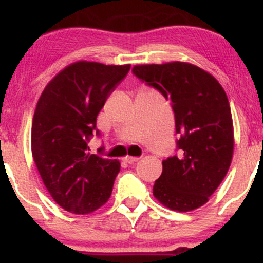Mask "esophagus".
<instances>
[{
	"instance_id": "esophagus-1",
	"label": "esophagus",
	"mask_w": 263,
	"mask_h": 263,
	"mask_svg": "<svg viewBox=\"0 0 263 263\" xmlns=\"http://www.w3.org/2000/svg\"><path fill=\"white\" fill-rule=\"evenodd\" d=\"M138 157H131V156H126L125 158H123V161H125L126 163H135V162H137L138 161Z\"/></svg>"
}]
</instances>
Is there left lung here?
Returning <instances> with one entry per match:
<instances>
[{"label": "left lung", "mask_w": 263, "mask_h": 263, "mask_svg": "<svg viewBox=\"0 0 263 263\" xmlns=\"http://www.w3.org/2000/svg\"><path fill=\"white\" fill-rule=\"evenodd\" d=\"M134 74L173 104L179 156L162 162L153 195L168 209L203 206L218 189L234 155V125L228 96L210 73L185 62L135 65Z\"/></svg>", "instance_id": "left-lung-1"}]
</instances>
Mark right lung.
Returning a JSON list of instances; mask_svg holds the SVG:
<instances>
[{
	"label": "right lung",
	"mask_w": 263,
	"mask_h": 263,
	"mask_svg": "<svg viewBox=\"0 0 263 263\" xmlns=\"http://www.w3.org/2000/svg\"><path fill=\"white\" fill-rule=\"evenodd\" d=\"M129 68L71 63L47 84L37 102L31 134L33 161L54 201L69 213L90 214L111 197L121 164L90 153L87 142L107 96Z\"/></svg>",
	"instance_id": "right-lung-1"
}]
</instances>
